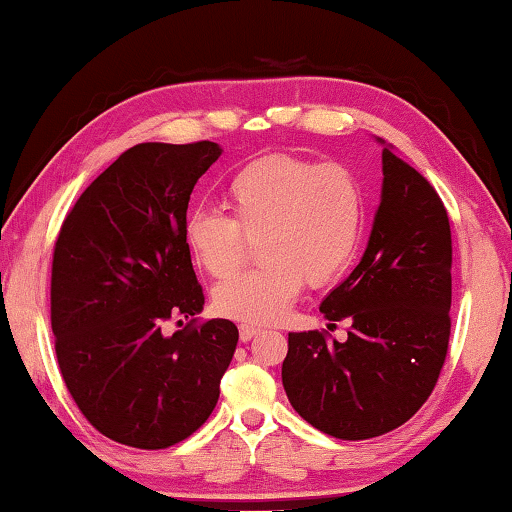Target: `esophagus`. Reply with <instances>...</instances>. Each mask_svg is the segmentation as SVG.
Listing matches in <instances>:
<instances>
[{
    "mask_svg": "<svg viewBox=\"0 0 512 512\" xmlns=\"http://www.w3.org/2000/svg\"><path fill=\"white\" fill-rule=\"evenodd\" d=\"M238 333H240V342H251V339H254L258 333H261V328L242 324V326L238 328Z\"/></svg>",
    "mask_w": 512,
    "mask_h": 512,
    "instance_id": "1",
    "label": "esophagus"
}]
</instances>
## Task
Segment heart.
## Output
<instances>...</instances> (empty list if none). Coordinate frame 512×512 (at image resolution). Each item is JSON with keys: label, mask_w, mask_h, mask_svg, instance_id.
<instances>
[{"label": "heart", "mask_w": 512, "mask_h": 512, "mask_svg": "<svg viewBox=\"0 0 512 512\" xmlns=\"http://www.w3.org/2000/svg\"><path fill=\"white\" fill-rule=\"evenodd\" d=\"M231 218L197 209L184 222V245L195 267L213 279L242 261L245 238L258 242L261 270L238 274L213 290L218 315L263 326L279 321L303 283L337 281L360 247L364 191L342 164L297 155H265L242 166L227 184Z\"/></svg>", "instance_id": "heart-1"}]
</instances>
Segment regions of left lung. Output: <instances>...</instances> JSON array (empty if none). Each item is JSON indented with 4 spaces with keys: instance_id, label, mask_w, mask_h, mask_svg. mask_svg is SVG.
Here are the masks:
<instances>
[{
    "instance_id": "1",
    "label": "left lung",
    "mask_w": 512,
    "mask_h": 512,
    "mask_svg": "<svg viewBox=\"0 0 512 512\" xmlns=\"http://www.w3.org/2000/svg\"><path fill=\"white\" fill-rule=\"evenodd\" d=\"M382 175L362 261L319 306L328 321L348 319V339L290 333L281 371L294 411L342 441L405 425L434 391L450 342L452 233L445 206L391 146L382 150Z\"/></svg>"
}]
</instances>
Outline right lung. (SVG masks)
Returning <instances> with one entry per match:
<instances>
[{
	"mask_svg": "<svg viewBox=\"0 0 512 512\" xmlns=\"http://www.w3.org/2000/svg\"><path fill=\"white\" fill-rule=\"evenodd\" d=\"M222 148L139 143L67 213L53 247L51 330L71 398L103 436L164 450L200 429L238 344L204 308L184 245L188 200ZM191 316L173 336L163 321ZM182 324V321H177Z\"/></svg>",
	"mask_w": 512,
	"mask_h": 512,
	"instance_id": "obj_1",
	"label": "right lung"
}]
</instances>
